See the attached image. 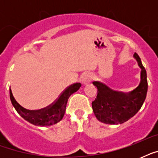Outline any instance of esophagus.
<instances>
[{
	"label": "esophagus",
	"instance_id": "obj_1",
	"mask_svg": "<svg viewBox=\"0 0 158 158\" xmlns=\"http://www.w3.org/2000/svg\"><path fill=\"white\" fill-rule=\"evenodd\" d=\"M91 76L89 74H85L82 78V83H83V84H88L91 82Z\"/></svg>",
	"mask_w": 158,
	"mask_h": 158
}]
</instances>
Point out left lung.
I'll use <instances>...</instances> for the list:
<instances>
[{"label": "left lung", "mask_w": 158, "mask_h": 158, "mask_svg": "<svg viewBox=\"0 0 158 158\" xmlns=\"http://www.w3.org/2000/svg\"><path fill=\"white\" fill-rule=\"evenodd\" d=\"M134 56L142 69L141 83L129 94L113 91L105 84L93 82L98 88V95L92 102V106L98 120L102 122L110 125L122 124L133 117L144 102L148 92L147 72L139 55L135 52Z\"/></svg>", "instance_id": "8db88e82"}]
</instances>
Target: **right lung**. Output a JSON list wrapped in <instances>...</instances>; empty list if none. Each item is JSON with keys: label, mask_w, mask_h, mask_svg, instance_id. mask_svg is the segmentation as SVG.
I'll return each instance as SVG.
<instances>
[{"label": "right lung", "mask_w": 158, "mask_h": 158, "mask_svg": "<svg viewBox=\"0 0 158 158\" xmlns=\"http://www.w3.org/2000/svg\"><path fill=\"white\" fill-rule=\"evenodd\" d=\"M81 87V84L76 83L69 86L62 92L58 98L47 107L37 110H30L23 108L16 102L11 90L10 98L12 105L16 111L25 120L38 126H49L56 124L62 120L65 112V108L69 96L78 91Z\"/></svg>", "instance_id": "right-lung-1"}]
</instances>
